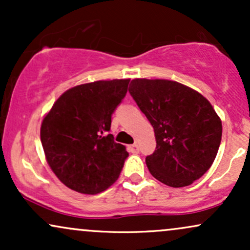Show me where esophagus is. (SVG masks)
<instances>
[{"instance_id": "esophagus-1", "label": "esophagus", "mask_w": 250, "mask_h": 250, "mask_svg": "<svg viewBox=\"0 0 250 250\" xmlns=\"http://www.w3.org/2000/svg\"><path fill=\"white\" fill-rule=\"evenodd\" d=\"M128 149H129V150H130L133 154H137V153H139V150H140L139 146H137V143H134V145L129 146Z\"/></svg>"}]
</instances>
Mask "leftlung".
Segmentation results:
<instances>
[{"mask_svg": "<svg viewBox=\"0 0 250 250\" xmlns=\"http://www.w3.org/2000/svg\"><path fill=\"white\" fill-rule=\"evenodd\" d=\"M129 93L154 128L156 149L146 157L150 174L173 188L199 180L213 165L222 137L210 102L169 80L135 79Z\"/></svg>", "mask_w": 250, "mask_h": 250, "instance_id": "obj_1", "label": "left lung"}]
</instances>
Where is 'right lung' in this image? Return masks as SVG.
<instances>
[{"label":"right lung","mask_w":250,"mask_h":250,"mask_svg":"<svg viewBox=\"0 0 250 250\" xmlns=\"http://www.w3.org/2000/svg\"><path fill=\"white\" fill-rule=\"evenodd\" d=\"M129 81H96L68 89L43 119L41 142L45 159L68 188L94 195L119 179L129 154L108 131Z\"/></svg>","instance_id":"add662e5"}]
</instances>
